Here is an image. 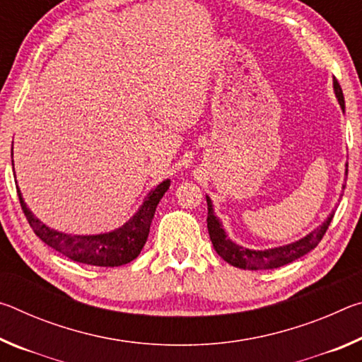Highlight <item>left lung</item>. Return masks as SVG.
Instances as JSON below:
<instances>
[{"instance_id": "obj_1", "label": "left lung", "mask_w": 362, "mask_h": 362, "mask_svg": "<svg viewBox=\"0 0 362 362\" xmlns=\"http://www.w3.org/2000/svg\"><path fill=\"white\" fill-rule=\"evenodd\" d=\"M334 90H335L337 99H339L340 107L345 108V99H343L341 88L339 81H337V78H334ZM343 189H345V187H343ZM206 201H207V230H209V236L214 244V249H216L217 254L222 257L225 262H228L230 265L244 268V269H273L300 259V257L308 254L311 249H315L317 244L321 243L322 236L326 235V231L334 217V214H330L326 222H324L320 228L311 231L308 236L302 238V240L297 243L287 244V246H283V247L267 249V250H250V249L238 246V244H235L226 238L222 225L218 222V218L214 216L209 196H206Z\"/></svg>"}]
</instances>
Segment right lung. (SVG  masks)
<instances>
[{"instance_id": "add662e5", "label": "right lung", "mask_w": 362, "mask_h": 362, "mask_svg": "<svg viewBox=\"0 0 362 362\" xmlns=\"http://www.w3.org/2000/svg\"><path fill=\"white\" fill-rule=\"evenodd\" d=\"M170 182L166 180L153 189L146 196L144 204L129 222L122 225L119 230H115L105 235L93 236H71L65 233L51 230L36 218L27 204L23 203L21 189L17 188L21 207L28 220L30 226L40 240L49 247L59 250L60 254L69 257L73 262L86 263L94 267H119L132 262L145 246L150 233V225L155 216L156 206L163 194L168 192Z\"/></svg>"}]
</instances>
